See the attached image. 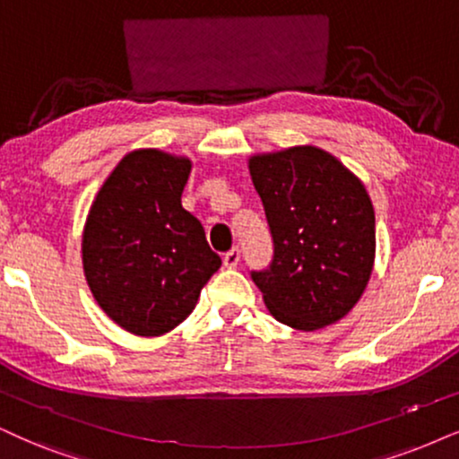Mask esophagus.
<instances>
[{"mask_svg": "<svg viewBox=\"0 0 459 459\" xmlns=\"http://www.w3.org/2000/svg\"><path fill=\"white\" fill-rule=\"evenodd\" d=\"M239 260H241V249L239 247L229 249V252L224 254V266H226V269H233V266L239 264Z\"/></svg>", "mask_w": 459, "mask_h": 459, "instance_id": "1", "label": "esophagus"}]
</instances>
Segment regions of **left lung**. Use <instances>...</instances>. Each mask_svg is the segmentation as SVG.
Masks as SVG:
<instances>
[{
	"label": "left lung",
	"mask_w": 459,
	"mask_h": 459,
	"mask_svg": "<svg viewBox=\"0 0 459 459\" xmlns=\"http://www.w3.org/2000/svg\"><path fill=\"white\" fill-rule=\"evenodd\" d=\"M275 256L252 273L277 322L313 333L339 322L367 290L375 264V210L367 186L317 146L254 154Z\"/></svg>",
	"instance_id": "8db88e82"
}]
</instances>
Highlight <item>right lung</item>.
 I'll use <instances>...</instances> for the list:
<instances>
[{"label":"right lung","instance_id":"right-lung-1","mask_svg":"<svg viewBox=\"0 0 459 459\" xmlns=\"http://www.w3.org/2000/svg\"><path fill=\"white\" fill-rule=\"evenodd\" d=\"M193 160L139 148L125 154L92 201L82 266L97 305L137 336H160L193 313L222 260L182 207Z\"/></svg>","mask_w":459,"mask_h":459}]
</instances>
